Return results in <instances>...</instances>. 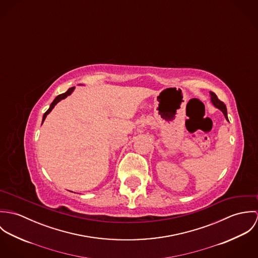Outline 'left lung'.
Instances as JSON below:
<instances>
[{
  "label": "left lung",
  "instance_id": "8db88e82",
  "mask_svg": "<svg viewBox=\"0 0 258 258\" xmlns=\"http://www.w3.org/2000/svg\"><path fill=\"white\" fill-rule=\"evenodd\" d=\"M210 95H211V101H212V103L214 104V106L217 107L218 109H220V110L223 113L225 119L228 121V118H227V111H226L225 104L218 98V96L216 95V93L210 91Z\"/></svg>",
  "mask_w": 258,
  "mask_h": 258
}]
</instances>
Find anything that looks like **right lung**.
Instances as JSON below:
<instances>
[{
  "label": "right lung",
  "mask_w": 258,
  "mask_h": 258,
  "mask_svg": "<svg viewBox=\"0 0 258 258\" xmlns=\"http://www.w3.org/2000/svg\"><path fill=\"white\" fill-rule=\"evenodd\" d=\"M74 88L75 87H72V88H70L66 93H62V94H59V95H57L55 98H54V100L51 102V104H50V106H49V108L47 109V111L43 114V116H42V122H41V124L43 123V121L45 120V118H46V116H47V114H49V112L53 109V107L60 101V100H62V99H64V98H67L69 95H71L73 92H74Z\"/></svg>",
  "instance_id": "obj_1"
}]
</instances>
